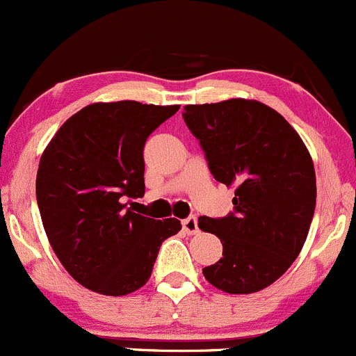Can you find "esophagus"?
<instances>
[{"instance_id": "1", "label": "esophagus", "mask_w": 356, "mask_h": 356, "mask_svg": "<svg viewBox=\"0 0 356 356\" xmlns=\"http://www.w3.org/2000/svg\"><path fill=\"white\" fill-rule=\"evenodd\" d=\"M181 225H184V231L187 232V234H197L199 232V227H197V218L195 216H188V218H185L184 222H181Z\"/></svg>"}]
</instances>
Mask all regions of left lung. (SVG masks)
<instances>
[{"mask_svg": "<svg viewBox=\"0 0 356 356\" xmlns=\"http://www.w3.org/2000/svg\"><path fill=\"white\" fill-rule=\"evenodd\" d=\"M184 120L215 180L236 187L234 213L199 218V229L223 245L222 259L202 274L227 293L264 290L306 243L316 206L313 159L292 125L260 101L187 104Z\"/></svg>", "mask_w": 356, "mask_h": 356, "instance_id": "left-lung-1", "label": "left lung"}]
</instances>
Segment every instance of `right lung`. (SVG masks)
<instances>
[{"label":"right lung","instance_id":"1","mask_svg":"<svg viewBox=\"0 0 356 356\" xmlns=\"http://www.w3.org/2000/svg\"><path fill=\"white\" fill-rule=\"evenodd\" d=\"M178 104L94 103L67 118L40 159L36 201L50 246L74 282L120 297L145 285L180 220L127 208L145 194L143 147Z\"/></svg>","mask_w":356,"mask_h":356}]
</instances>
